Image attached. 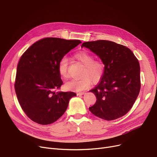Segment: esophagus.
Returning <instances> with one entry per match:
<instances>
[{
	"label": "esophagus",
	"instance_id": "esophagus-1",
	"mask_svg": "<svg viewBox=\"0 0 157 157\" xmlns=\"http://www.w3.org/2000/svg\"><path fill=\"white\" fill-rule=\"evenodd\" d=\"M85 94V92H78V93H77V95H83Z\"/></svg>",
	"mask_w": 157,
	"mask_h": 157
}]
</instances>
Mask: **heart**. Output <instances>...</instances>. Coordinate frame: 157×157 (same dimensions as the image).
<instances>
[{
    "label": "heart",
    "mask_w": 157,
    "mask_h": 157,
    "mask_svg": "<svg viewBox=\"0 0 157 157\" xmlns=\"http://www.w3.org/2000/svg\"><path fill=\"white\" fill-rule=\"evenodd\" d=\"M74 58L84 66L82 72V78L79 79H71L65 84V88L68 90L76 92L83 91L90 87L92 81L98 83L103 76L105 72V65L100 60H94V56L87 51H82L74 54ZM69 59L63 56L61 58L58 65V73L61 78L67 79L69 77L68 73Z\"/></svg>",
    "instance_id": "heart-1"
}]
</instances>
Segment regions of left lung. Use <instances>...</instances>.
I'll return each mask as SVG.
<instances>
[{
  "label": "left lung",
  "mask_w": 157,
  "mask_h": 157,
  "mask_svg": "<svg viewBox=\"0 0 157 157\" xmlns=\"http://www.w3.org/2000/svg\"><path fill=\"white\" fill-rule=\"evenodd\" d=\"M105 65L99 83L90 92L96 97L89 110L95 116L112 121L126 115L132 108L140 89V65L128 47L108 40L82 44Z\"/></svg>",
  "instance_id": "1"
}]
</instances>
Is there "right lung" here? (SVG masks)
<instances>
[{
    "mask_svg": "<svg viewBox=\"0 0 157 157\" xmlns=\"http://www.w3.org/2000/svg\"><path fill=\"white\" fill-rule=\"evenodd\" d=\"M81 43L78 40L45 38L33 44L20 58L15 89L22 109L33 121L42 125L56 121L76 95L55 90L63 84L58 71L59 60Z\"/></svg>",
    "mask_w": 157,
    "mask_h": 157,
    "instance_id": "obj_1",
    "label": "right lung"
}]
</instances>
